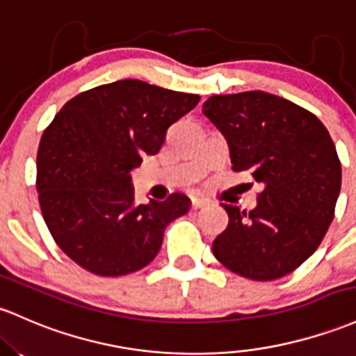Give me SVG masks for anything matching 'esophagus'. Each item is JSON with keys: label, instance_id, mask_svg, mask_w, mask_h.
Returning <instances> with one entry per match:
<instances>
[{"label": "esophagus", "instance_id": "esophagus-1", "mask_svg": "<svg viewBox=\"0 0 356 356\" xmlns=\"http://www.w3.org/2000/svg\"><path fill=\"white\" fill-rule=\"evenodd\" d=\"M206 204H208V201H206V199H193V201H191V208L193 209H199Z\"/></svg>", "mask_w": 356, "mask_h": 356}]
</instances>
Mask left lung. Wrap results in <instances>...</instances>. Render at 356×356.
Listing matches in <instances>:
<instances>
[{
	"label": "left lung",
	"mask_w": 356,
	"mask_h": 356,
	"mask_svg": "<svg viewBox=\"0 0 356 356\" xmlns=\"http://www.w3.org/2000/svg\"><path fill=\"white\" fill-rule=\"evenodd\" d=\"M202 113L228 140L233 170L264 184L250 213L222 202L229 220L213 241L214 257L250 280L294 272L323 241L341 187V162L326 127L264 91L211 96Z\"/></svg>",
	"instance_id": "1"
}]
</instances>
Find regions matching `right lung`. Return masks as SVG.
<instances>
[{
  "mask_svg": "<svg viewBox=\"0 0 356 356\" xmlns=\"http://www.w3.org/2000/svg\"><path fill=\"white\" fill-rule=\"evenodd\" d=\"M199 99L123 79L74 96L45 128L37 152L42 216L58 248L84 270H140L157 257L169 222L189 211L181 193L135 204L130 172L157 154L167 128Z\"/></svg>",
  "mask_w": 356,
  "mask_h": 356,
  "instance_id": "1",
  "label": "right lung"
}]
</instances>
